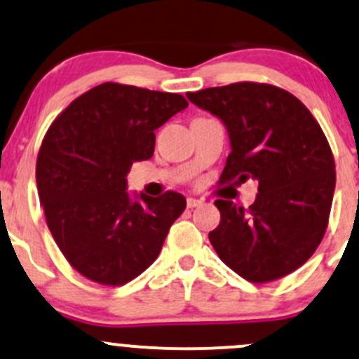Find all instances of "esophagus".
<instances>
[{
    "mask_svg": "<svg viewBox=\"0 0 359 359\" xmlns=\"http://www.w3.org/2000/svg\"><path fill=\"white\" fill-rule=\"evenodd\" d=\"M200 203H201V200H196V198H187V207H188V208L198 207Z\"/></svg>",
    "mask_w": 359,
    "mask_h": 359,
    "instance_id": "1",
    "label": "esophagus"
}]
</instances>
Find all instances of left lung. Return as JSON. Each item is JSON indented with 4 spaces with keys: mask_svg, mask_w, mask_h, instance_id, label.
<instances>
[{
    "mask_svg": "<svg viewBox=\"0 0 359 359\" xmlns=\"http://www.w3.org/2000/svg\"><path fill=\"white\" fill-rule=\"evenodd\" d=\"M187 98L227 128L231 154L220 183H257L249 212L215 201L213 249L252 283L290 275L316 252L331 212L336 171L320 126L299 98L271 84L233 83Z\"/></svg>",
    "mask_w": 359,
    "mask_h": 359,
    "instance_id": "obj_1",
    "label": "left lung"
}]
</instances>
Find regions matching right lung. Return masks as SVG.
<instances>
[{"mask_svg": "<svg viewBox=\"0 0 359 359\" xmlns=\"http://www.w3.org/2000/svg\"><path fill=\"white\" fill-rule=\"evenodd\" d=\"M188 107L176 93L104 83L52 123L37 158L49 231L71 266L102 285H123L159 256L187 200L128 193L132 164L154 154V130Z\"/></svg>", "mask_w": 359, "mask_h": 359, "instance_id": "add662e5", "label": "right lung"}]
</instances>
